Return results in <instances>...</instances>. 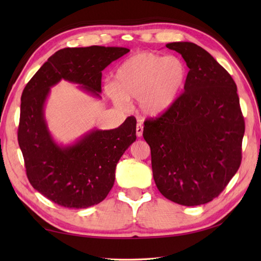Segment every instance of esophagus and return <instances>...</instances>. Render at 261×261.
Instances as JSON below:
<instances>
[{
  "mask_svg": "<svg viewBox=\"0 0 261 261\" xmlns=\"http://www.w3.org/2000/svg\"><path fill=\"white\" fill-rule=\"evenodd\" d=\"M136 131H137V137H141V136H142V132H143V125H142V123H141V121H140V122H138Z\"/></svg>",
  "mask_w": 261,
  "mask_h": 261,
  "instance_id": "obj_1",
  "label": "esophagus"
}]
</instances>
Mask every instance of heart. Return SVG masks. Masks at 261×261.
Masks as SVG:
<instances>
[{
    "label": "heart",
    "mask_w": 261,
    "mask_h": 261,
    "mask_svg": "<svg viewBox=\"0 0 261 261\" xmlns=\"http://www.w3.org/2000/svg\"><path fill=\"white\" fill-rule=\"evenodd\" d=\"M187 77V66L181 58L141 51L119 65L109 92L118 107L124 108L126 101L139 98L142 112L156 116L173 107Z\"/></svg>",
    "instance_id": "1"
}]
</instances>
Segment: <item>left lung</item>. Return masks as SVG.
Segmentation results:
<instances>
[{
  "label": "left lung",
  "mask_w": 261,
  "mask_h": 261,
  "mask_svg": "<svg viewBox=\"0 0 261 261\" xmlns=\"http://www.w3.org/2000/svg\"><path fill=\"white\" fill-rule=\"evenodd\" d=\"M166 47L181 55L190 71L173 107L145 121L143 138L159 192L195 206L218 197L239 169L245 119L233 79L206 50L193 42Z\"/></svg>",
  "instance_id": "left-lung-1"
}]
</instances>
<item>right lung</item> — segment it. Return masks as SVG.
<instances>
[{
	"instance_id": "1",
	"label": "right lung",
	"mask_w": 261,
	"mask_h": 261,
	"mask_svg": "<svg viewBox=\"0 0 261 261\" xmlns=\"http://www.w3.org/2000/svg\"><path fill=\"white\" fill-rule=\"evenodd\" d=\"M130 50L122 47L64 48L49 57L21 96L18 141L32 187L60 206L86 208L108 196L122 154L136 141L137 120L119 127L93 130L62 147L49 134L43 107L50 87L62 80L101 97L102 70Z\"/></svg>"
}]
</instances>
